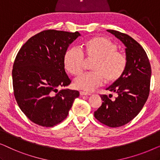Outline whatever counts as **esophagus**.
<instances>
[{
	"label": "esophagus",
	"mask_w": 160,
	"mask_h": 160,
	"mask_svg": "<svg viewBox=\"0 0 160 160\" xmlns=\"http://www.w3.org/2000/svg\"><path fill=\"white\" fill-rule=\"evenodd\" d=\"M80 95H91V93L87 92L81 91V92H80Z\"/></svg>",
	"instance_id": "1"
}]
</instances>
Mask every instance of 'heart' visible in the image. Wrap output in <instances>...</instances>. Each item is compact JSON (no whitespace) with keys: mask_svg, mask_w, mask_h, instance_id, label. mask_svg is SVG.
I'll return each mask as SVG.
<instances>
[{"mask_svg":"<svg viewBox=\"0 0 160 160\" xmlns=\"http://www.w3.org/2000/svg\"><path fill=\"white\" fill-rule=\"evenodd\" d=\"M117 46L108 39L98 37L86 44V54L89 60H95L92 70L76 78L74 85L77 89L91 92L102 85L104 78L107 82L119 79L125 71L128 60L123 53L117 51ZM84 54L79 47H71L64 54L65 69L72 75L82 73L84 67Z\"/></svg>","mask_w":160,"mask_h":160,"instance_id":"1","label":"heart"}]
</instances>
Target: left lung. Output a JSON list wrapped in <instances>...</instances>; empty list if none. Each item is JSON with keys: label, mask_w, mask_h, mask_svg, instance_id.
<instances>
[{"label": "left lung", "mask_w": 160, "mask_h": 160, "mask_svg": "<svg viewBox=\"0 0 160 160\" xmlns=\"http://www.w3.org/2000/svg\"><path fill=\"white\" fill-rule=\"evenodd\" d=\"M123 43L128 64L124 73L106 88L117 94L114 100L100 95L101 106L94 116L98 121L111 128L128 123L138 114L148 99L152 68L146 52L132 37L113 30H107Z\"/></svg>", "instance_id": "1"}]
</instances>
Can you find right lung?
Instances as JSON below:
<instances>
[{"label": "right lung", "mask_w": 160, "mask_h": 160, "mask_svg": "<svg viewBox=\"0 0 160 160\" xmlns=\"http://www.w3.org/2000/svg\"><path fill=\"white\" fill-rule=\"evenodd\" d=\"M81 34L55 30L35 35L17 54L12 70L15 99L30 121L53 127L68 114L77 90L62 89L71 84L65 73L64 54Z\"/></svg>", "instance_id": "right-lung-1"}]
</instances>
